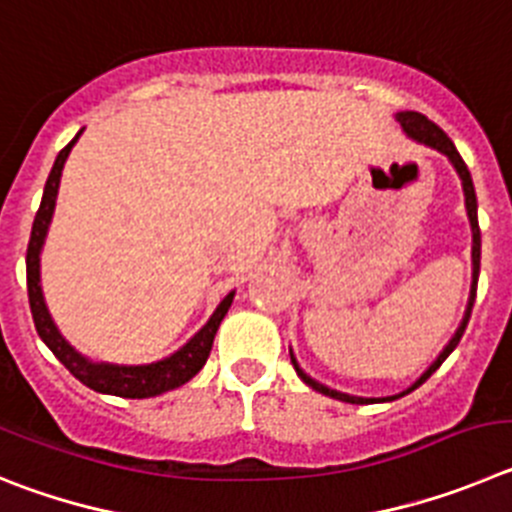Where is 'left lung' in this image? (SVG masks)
Returning <instances> with one entry per match:
<instances>
[{
	"mask_svg": "<svg viewBox=\"0 0 512 512\" xmlns=\"http://www.w3.org/2000/svg\"><path fill=\"white\" fill-rule=\"evenodd\" d=\"M398 122L403 124V130L408 132V135H411L413 140H418V142H426V145L436 147V150H441V153H444L446 158H449L451 163H454V168H457L459 178H462L464 196H467V211H469V222H472V234H474V247H472V262H474V285H472V298H469V306H467V316H464L462 326H459V329H457V334L451 336V342L446 344V349H444V352L439 354V359H436L434 365L428 367V370L423 372L421 377H418V380H416V385H413V388H408V390H405V393H411V390H416L418 385H423V382H426L428 377L434 375V372L439 370L441 365H444V359L449 357V354L454 352V349H457L459 339H462L464 329H467V324H469V316H472L474 298H477V280H480V247H482V239H480V222H477V196H474L472 176H469V168H467V163H464V160H462V155L457 153V147H454V142L449 140V135H446V132L441 130L439 124H436V122H431V119H428L426 114H421V112H400V114H398ZM290 359H293V357H290ZM293 367H296L298 377H303V382H306V385H311V388H313V390H319V393L329 395V398H334V400H342V403H357V405H362V403H375V398H354V395H344V393H336V390H331V388H324V385H319V382H316V380H311V377H308V375H303V372H301V367L296 365V359H293ZM405 393H400V395H405ZM400 395H393V398H385V400H395V398H400Z\"/></svg>",
	"mask_w": 512,
	"mask_h": 512,
	"instance_id": "8db88e82",
	"label": "left lung"
}]
</instances>
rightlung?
<instances>
[{"mask_svg":"<svg viewBox=\"0 0 512 512\" xmlns=\"http://www.w3.org/2000/svg\"><path fill=\"white\" fill-rule=\"evenodd\" d=\"M81 135V132H78ZM78 135L63 147L58 158H55L53 170H50L48 181H45L43 201H40V209L35 214V222H32V234L30 242H27V298H30V311L32 321H35V329H38L40 339L48 344L50 352L61 359L63 367L71 372L76 380H81L86 388L96 390V393L107 395H119V398H153V395L168 393L173 388H181L183 382L191 380L201 367L206 365L209 359L211 344H214V336L222 319L227 316L229 306H232L234 293H229L219 308L214 311V316L209 319V324L193 336L191 342L183 349H178L176 354H170L168 359H160L155 365H140V367H117V365H91L89 359H84L78 352H73L68 347V342L58 334L53 319H50L48 308L43 301V290H40V247H43L45 232H48L50 216L55 209V196H58V183H61V170L66 163L68 153H71L73 142L78 140Z\"/></svg>","mask_w":512,"mask_h":512,"instance_id":"add662e5","label":"right lung"}]
</instances>
